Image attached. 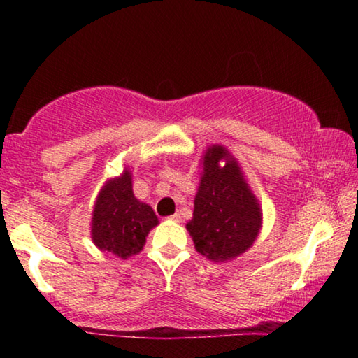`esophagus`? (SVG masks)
Listing matches in <instances>:
<instances>
[{
  "label": "esophagus",
  "instance_id": "esophagus-1",
  "mask_svg": "<svg viewBox=\"0 0 358 358\" xmlns=\"http://www.w3.org/2000/svg\"><path fill=\"white\" fill-rule=\"evenodd\" d=\"M169 220H173V222H180V220H182V217H180V213L178 212V213L171 215V217H169Z\"/></svg>",
  "mask_w": 358,
  "mask_h": 358
}]
</instances>
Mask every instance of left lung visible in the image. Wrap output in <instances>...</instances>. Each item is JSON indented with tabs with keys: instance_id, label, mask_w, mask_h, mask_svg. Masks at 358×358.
Returning <instances> with one entry per match:
<instances>
[{
	"instance_id": "left-lung-1",
	"label": "left lung",
	"mask_w": 358,
	"mask_h": 358,
	"mask_svg": "<svg viewBox=\"0 0 358 358\" xmlns=\"http://www.w3.org/2000/svg\"><path fill=\"white\" fill-rule=\"evenodd\" d=\"M222 159L224 166H219ZM261 223V208L238 163L223 146H210L203 155L194 217L187 223L195 249L215 262L231 261L252 246Z\"/></svg>"
}]
</instances>
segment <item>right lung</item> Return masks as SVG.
Returning a JSON list of instances; mask_svg holds the SVG:
<instances>
[{
    "mask_svg": "<svg viewBox=\"0 0 358 358\" xmlns=\"http://www.w3.org/2000/svg\"><path fill=\"white\" fill-rule=\"evenodd\" d=\"M158 218L150 205L135 199L131 176L125 171L101 190L92 213V241L122 259L141 251Z\"/></svg>",
    "mask_w": 358,
    "mask_h": 358,
    "instance_id": "add662e5",
    "label": "right lung"
}]
</instances>
